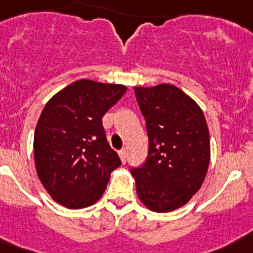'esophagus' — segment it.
Returning a JSON list of instances; mask_svg holds the SVG:
<instances>
[{
  "mask_svg": "<svg viewBox=\"0 0 253 253\" xmlns=\"http://www.w3.org/2000/svg\"><path fill=\"white\" fill-rule=\"evenodd\" d=\"M119 154H120V158H121V161L124 162H126V158H128V154H126V150H124V149H123V150H120V152H119Z\"/></svg>",
  "mask_w": 253,
  "mask_h": 253,
  "instance_id": "34e87169",
  "label": "esophagus"
}]
</instances>
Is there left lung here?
Masks as SVG:
<instances>
[{"mask_svg":"<svg viewBox=\"0 0 253 253\" xmlns=\"http://www.w3.org/2000/svg\"><path fill=\"white\" fill-rule=\"evenodd\" d=\"M146 123L148 158L133 168L137 195L149 210L179 209L201 189L210 164V136L199 105L171 84L134 87Z\"/></svg>","mask_w":253,"mask_h":253,"instance_id":"left-lung-1","label":"left lung"}]
</instances>
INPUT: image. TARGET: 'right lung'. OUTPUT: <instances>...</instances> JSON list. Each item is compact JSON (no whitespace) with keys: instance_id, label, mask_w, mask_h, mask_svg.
<instances>
[{"instance_id":"1","label":"right lung","mask_w":253,"mask_h":253,"mask_svg":"<svg viewBox=\"0 0 253 253\" xmlns=\"http://www.w3.org/2000/svg\"><path fill=\"white\" fill-rule=\"evenodd\" d=\"M125 91L121 84L82 79L44 105L34 134L35 168L47 193L62 206L76 210L93 205L121 165L101 119Z\"/></svg>"}]
</instances>
